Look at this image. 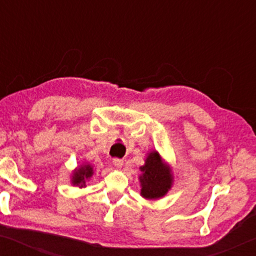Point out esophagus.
<instances>
[{
	"label": "esophagus",
	"mask_w": 256,
	"mask_h": 256,
	"mask_svg": "<svg viewBox=\"0 0 256 256\" xmlns=\"http://www.w3.org/2000/svg\"><path fill=\"white\" fill-rule=\"evenodd\" d=\"M114 166L118 167V168H122V165H124V160L122 158H113Z\"/></svg>",
	"instance_id": "obj_1"
}]
</instances>
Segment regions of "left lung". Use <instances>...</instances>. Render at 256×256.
<instances>
[{
  "label": "left lung",
  "instance_id": "left-lung-1",
  "mask_svg": "<svg viewBox=\"0 0 256 256\" xmlns=\"http://www.w3.org/2000/svg\"><path fill=\"white\" fill-rule=\"evenodd\" d=\"M140 195L148 200H156L165 196L171 189L173 176L171 168L164 162L156 150L149 152L146 164L140 166Z\"/></svg>",
  "mask_w": 256,
  "mask_h": 256
}]
</instances>
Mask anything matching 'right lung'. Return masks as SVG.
Masks as SVG:
<instances>
[{
	"instance_id": "right-lung-1",
	"label": "right lung",
	"mask_w": 256,
	"mask_h": 256,
	"mask_svg": "<svg viewBox=\"0 0 256 256\" xmlns=\"http://www.w3.org/2000/svg\"><path fill=\"white\" fill-rule=\"evenodd\" d=\"M94 174V168L92 166L89 164H84L80 167H78L72 174V184L77 185L79 188L85 186V182L88 179L91 178V176Z\"/></svg>"
}]
</instances>
